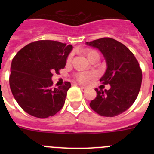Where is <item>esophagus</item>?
<instances>
[{"mask_svg": "<svg viewBox=\"0 0 154 154\" xmlns=\"http://www.w3.org/2000/svg\"><path fill=\"white\" fill-rule=\"evenodd\" d=\"M80 88H81V89H82V91H85V89H85V87H84V86H82V85H80Z\"/></svg>", "mask_w": 154, "mask_h": 154, "instance_id": "esophagus-1", "label": "esophagus"}]
</instances>
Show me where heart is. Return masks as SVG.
<instances>
[{
  "mask_svg": "<svg viewBox=\"0 0 154 154\" xmlns=\"http://www.w3.org/2000/svg\"><path fill=\"white\" fill-rule=\"evenodd\" d=\"M85 55H86L87 58L89 59L92 55H95V54H98V52L95 50L92 49H87L85 51ZM72 61V55H69L67 58V62L69 63V62ZM95 77V74L94 73H89V74H79L76 75V79L78 80L79 82L82 84H86L89 81V79L94 78Z\"/></svg>",
  "mask_w": 154,
  "mask_h": 154,
  "instance_id": "heart-1",
  "label": "heart"
}]
</instances>
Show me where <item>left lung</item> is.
Listing matches in <instances>:
<instances>
[{
    "mask_svg": "<svg viewBox=\"0 0 154 154\" xmlns=\"http://www.w3.org/2000/svg\"><path fill=\"white\" fill-rule=\"evenodd\" d=\"M86 45L103 53L107 65L100 79L103 85H110L109 90L96 89L97 96L89 104L96 113L113 117L123 113L137 99L142 82V70L138 61L126 46L110 38H103Z\"/></svg>",
    "mask_w": 154,
    "mask_h": 154,
    "instance_id": "8db88e82",
    "label": "left lung"
}]
</instances>
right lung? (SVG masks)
<instances>
[{
    "instance_id": "add662e5",
    "label": "right lung",
    "mask_w": 154,
    "mask_h": 154,
    "mask_svg": "<svg viewBox=\"0 0 154 154\" xmlns=\"http://www.w3.org/2000/svg\"><path fill=\"white\" fill-rule=\"evenodd\" d=\"M72 45L51 40L31 42L14 57L9 78L14 97L24 111L37 118L55 115L63 107L69 82L52 88L53 73L65 68Z\"/></svg>"
}]
</instances>
